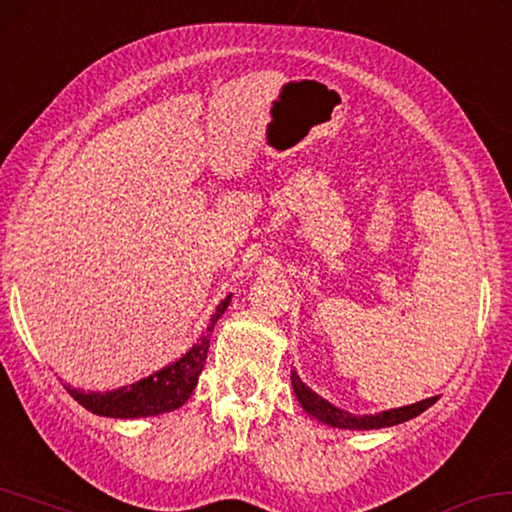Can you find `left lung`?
<instances>
[{
	"mask_svg": "<svg viewBox=\"0 0 512 512\" xmlns=\"http://www.w3.org/2000/svg\"><path fill=\"white\" fill-rule=\"evenodd\" d=\"M290 382H293V391L300 405L304 407V412L318 419L320 423H327L332 428H341V430H380V428H389V426H398V423H405L419 416L421 412H426L432 403H437V396L419 400V403L405 405V407H393V410L387 412H377V414H364V416H355L350 412L341 410L318 396L316 391L306 387L302 382V377L297 375V371H290Z\"/></svg>",
	"mask_w": 512,
	"mask_h": 512,
	"instance_id": "1",
	"label": "left lung"
}]
</instances>
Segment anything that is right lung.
Returning a JSON list of instances; mask_svg holds the SVG:
<instances>
[{
  "mask_svg": "<svg viewBox=\"0 0 512 512\" xmlns=\"http://www.w3.org/2000/svg\"><path fill=\"white\" fill-rule=\"evenodd\" d=\"M231 293L217 304L215 313L208 320L206 332H203L190 350L183 357L171 361L169 366L160 368L153 375L141 377L139 382L119 387L114 391H82L68 389L77 403L98 416H112V419H141V416H157L171 410H178L187 403L192 391L199 382V375L206 364L210 334L217 320L224 316V311L231 304Z\"/></svg>",
  "mask_w": 512,
  "mask_h": 512,
  "instance_id": "1",
  "label": "right lung"
}]
</instances>
